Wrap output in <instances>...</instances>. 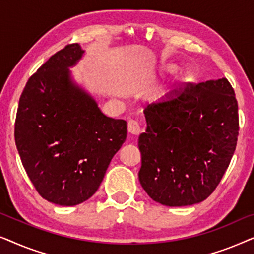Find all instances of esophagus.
Listing matches in <instances>:
<instances>
[{
	"label": "esophagus",
	"instance_id": "esophagus-1",
	"mask_svg": "<svg viewBox=\"0 0 254 254\" xmlns=\"http://www.w3.org/2000/svg\"><path fill=\"white\" fill-rule=\"evenodd\" d=\"M142 130L143 129H142L141 125L138 124L137 121L135 120L128 121V131H129L131 135H140L142 133Z\"/></svg>",
	"mask_w": 254,
	"mask_h": 254
}]
</instances>
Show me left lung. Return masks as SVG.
Listing matches in <instances>:
<instances>
[{
  "label": "left lung",
  "mask_w": 254,
  "mask_h": 254,
  "mask_svg": "<svg viewBox=\"0 0 254 254\" xmlns=\"http://www.w3.org/2000/svg\"><path fill=\"white\" fill-rule=\"evenodd\" d=\"M138 137V180L149 196L169 207L206 200L227 171L239 130L238 104L227 78L173 90L144 110Z\"/></svg>",
  "instance_id": "left-lung-1"
}]
</instances>
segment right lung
<instances>
[{
	"mask_svg": "<svg viewBox=\"0 0 254 254\" xmlns=\"http://www.w3.org/2000/svg\"><path fill=\"white\" fill-rule=\"evenodd\" d=\"M67 45L31 76L19 98L15 141L37 192L60 206H76L98 190L111 159L127 137V123L104 114L93 97L72 81L81 60Z\"/></svg>",
	"mask_w": 254,
	"mask_h": 254,
	"instance_id": "add662e5",
	"label": "right lung"
}]
</instances>
